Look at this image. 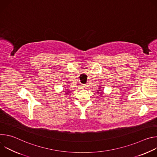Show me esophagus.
Listing matches in <instances>:
<instances>
[{"mask_svg":"<svg viewBox=\"0 0 157 157\" xmlns=\"http://www.w3.org/2000/svg\"><path fill=\"white\" fill-rule=\"evenodd\" d=\"M87 87V84H82V88H84V89L85 88V89H86Z\"/></svg>","mask_w":157,"mask_h":157,"instance_id":"esophagus-1","label":"esophagus"}]
</instances>
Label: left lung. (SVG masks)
<instances>
[{
	"label": "left lung",
	"instance_id": "left-lung-1",
	"mask_svg": "<svg viewBox=\"0 0 157 157\" xmlns=\"http://www.w3.org/2000/svg\"><path fill=\"white\" fill-rule=\"evenodd\" d=\"M98 91H101V90H98ZM98 93H99V92H98Z\"/></svg>",
	"mask_w": 157,
	"mask_h": 157
}]
</instances>
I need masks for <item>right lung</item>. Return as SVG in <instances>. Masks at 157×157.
<instances>
[{"instance_id":"1","label":"right lung","mask_w":157,"mask_h":157,"mask_svg":"<svg viewBox=\"0 0 157 157\" xmlns=\"http://www.w3.org/2000/svg\"><path fill=\"white\" fill-rule=\"evenodd\" d=\"M70 91H68V89H67V91H66V94H68V93H70Z\"/></svg>"}]
</instances>
